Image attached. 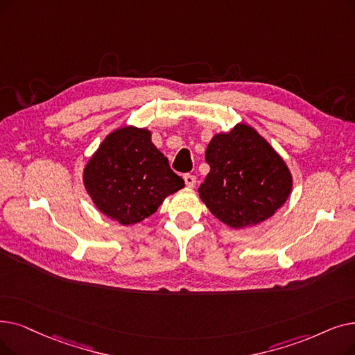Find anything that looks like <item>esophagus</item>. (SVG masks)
Here are the masks:
<instances>
[{
    "label": "esophagus",
    "instance_id": "esophagus-1",
    "mask_svg": "<svg viewBox=\"0 0 355 355\" xmlns=\"http://www.w3.org/2000/svg\"><path fill=\"white\" fill-rule=\"evenodd\" d=\"M184 181H186V186H189V187L196 186V177L191 174H184Z\"/></svg>",
    "mask_w": 355,
    "mask_h": 355
}]
</instances>
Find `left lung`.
<instances>
[{
    "instance_id": "8db88e82",
    "label": "left lung",
    "mask_w": 355,
    "mask_h": 355,
    "mask_svg": "<svg viewBox=\"0 0 355 355\" xmlns=\"http://www.w3.org/2000/svg\"><path fill=\"white\" fill-rule=\"evenodd\" d=\"M205 157L210 173L198 187L200 198L227 226L258 225L286 203L291 174L255 129L238 125L229 133L216 135Z\"/></svg>"
}]
</instances>
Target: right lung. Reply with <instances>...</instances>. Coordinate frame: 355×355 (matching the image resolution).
Segmentation results:
<instances>
[{
	"label": "right lung",
	"mask_w": 355,
	"mask_h": 355,
	"mask_svg": "<svg viewBox=\"0 0 355 355\" xmlns=\"http://www.w3.org/2000/svg\"><path fill=\"white\" fill-rule=\"evenodd\" d=\"M84 184L94 205L121 225L146 219L184 180L150 142V132L133 126L105 137L85 169Z\"/></svg>",
	"instance_id": "obj_1"
}]
</instances>
